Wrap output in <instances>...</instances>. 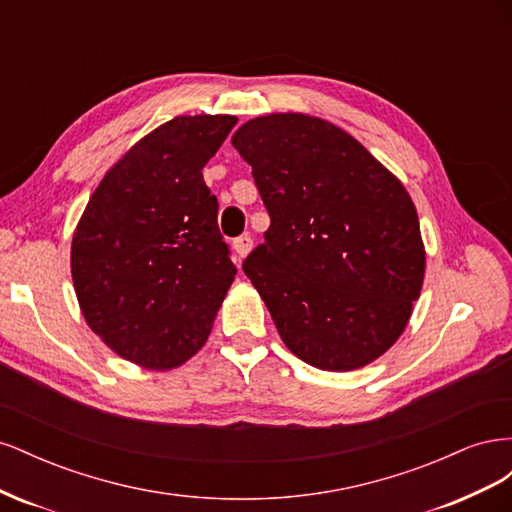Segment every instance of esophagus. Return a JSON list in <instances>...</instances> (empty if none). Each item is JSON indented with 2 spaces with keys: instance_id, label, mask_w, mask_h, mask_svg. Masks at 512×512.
<instances>
[{
  "instance_id": "34e87169",
  "label": "esophagus",
  "mask_w": 512,
  "mask_h": 512,
  "mask_svg": "<svg viewBox=\"0 0 512 512\" xmlns=\"http://www.w3.org/2000/svg\"><path fill=\"white\" fill-rule=\"evenodd\" d=\"M232 250H235V254H237V260L241 262V260H243L247 254L252 252V237L247 235V232H245V235L237 237L235 241H232Z\"/></svg>"
}]
</instances>
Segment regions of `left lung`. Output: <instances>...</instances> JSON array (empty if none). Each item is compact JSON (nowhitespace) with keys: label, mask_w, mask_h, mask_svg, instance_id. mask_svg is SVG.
I'll list each match as a JSON object with an SVG mask.
<instances>
[{"label":"left lung","mask_w":512,"mask_h":512,"mask_svg":"<svg viewBox=\"0 0 512 512\" xmlns=\"http://www.w3.org/2000/svg\"><path fill=\"white\" fill-rule=\"evenodd\" d=\"M232 147L271 215L243 271L282 342L324 371L376 361L404 333L425 277L404 183L346 130L305 113L245 121Z\"/></svg>","instance_id":"left-lung-1"}]
</instances>
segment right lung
<instances>
[{"label": "right lung", "instance_id": "right-lung-1", "mask_svg": "<svg viewBox=\"0 0 512 512\" xmlns=\"http://www.w3.org/2000/svg\"><path fill=\"white\" fill-rule=\"evenodd\" d=\"M235 115H179L108 168L76 224L81 312L121 359L168 371L205 346L237 267L203 168Z\"/></svg>", "mask_w": 512, "mask_h": 512}]
</instances>
